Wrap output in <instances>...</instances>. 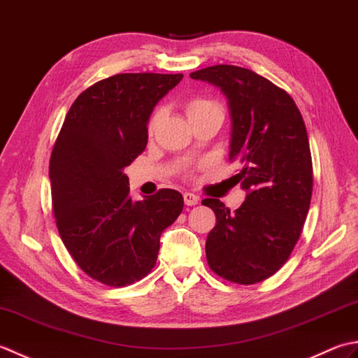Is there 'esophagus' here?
Masks as SVG:
<instances>
[{
  "label": "esophagus",
  "mask_w": 358,
  "mask_h": 358,
  "mask_svg": "<svg viewBox=\"0 0 358 358\" xmlns=\"http://www.w3.org/2000/svg\"><path fill=\"white\" fill-rule=\"evenodd\" d=\"M183 200L186 206H195V204L200 203V199L196 195L191 194V192H185L183 194Z\"/></svg>",
  "instance_id": "34e87169"
}]
</instances>
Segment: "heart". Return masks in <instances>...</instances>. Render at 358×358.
<instances>
[{
	"instance_id": "1",
	"label": "heart",
	"mask_w": 358,
	"mask_h": 358,
	"mask_svg": "<svg viewBox=\"0 0 358 358\" xmlns=\"http://www.w3.org/2000/svg\"><path fill=\"white\" fill-rule=\"evenodd\" d=\"M185 109H186V115H187L189 120L204 115V113H210V112H217V113H222V115H223L222 106H220L215 101L208 100V98H200V96L191 98V100L186 103ZM162 117H163V109H157L154 113H152V117L149 120V124H148L149 132L155 131V127L158 126Z\"/></svg>"
}]
</instances>
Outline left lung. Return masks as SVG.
Segmentation results:
<instances>
[{
	"mask_svg": "<svg viewBox=\"0 0 358 358\" xmlns=\"http://www.w3.org/2000/svg\"><path fill=\"white\" fill-rule=\"evenodd\" d=\"M191 78L220 87L232 118L235 183L248 191L238 209L217 199L201 203L217 217L206 258L217 275L254 285L273 275L299 241L313 196V158L305 121L286 90L245 67L217 64Z\"/></svg>",
	"mask_w": 358,
	"mask_h": 358,
	"instance_id": "obj_1",
	"label": "left lung"
}]
</instances>
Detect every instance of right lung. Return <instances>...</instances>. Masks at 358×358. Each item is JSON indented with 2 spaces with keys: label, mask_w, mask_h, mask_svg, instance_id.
<instances>
[{
  "label": "right lung",
  "mask_w": 358,
  "mask_h": 358,
  "mask_svg": "<svg viewBox=\"0 0 358 358\" xmlns=\"http://www.w3.org/2000/svg\"><path fill=\"white\" fill-rule=\"evenodd\" d=\"M181 73H118L78 95L53 144L49 178L59 237L90 278L126 286L154 268L159 235L183 196L159 189L132 201L124 167L148 144V121Z\"/></svg>",
  "instance_id": "right-lung-1"
}]
</instances>
